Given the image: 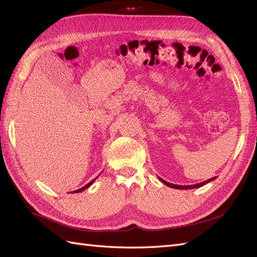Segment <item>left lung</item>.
<instances>
[{
	"instance_id": "8db88e82",
	"label": "left lung",
	"mask_w": 257,
	"mask_h": 257,
	"mask_svg": "<svg viewBox=\"0 0 257 257\" xmlns=\"http://www.w3.org/2000/svg\"><path fill=\"white\" fill-rule=\"evenodd\" d=\"M159 179H160V180H161L163 183H164L165 185L169 186V188L177 189V190H190V189L200 188V186H203V185L209 183L210 181L214 180L215 177H213V178H211V179H208V180H206V181H204V182H200V183H197V184H193V185H177V184H173V183H169V182H167V181H165V180H163V179H161V178H159Z\"/></svg>"
}]
</instances>
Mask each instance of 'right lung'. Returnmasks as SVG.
Here are the masks:
<instances>
[{
	"label": "right lung",
	"mask_w": 257,
	"mask_h": 257,
	"mask_svg": "<svg viewBox=\"0 0 257 257\" xmlns=\"http://www.w3.org/2000/svg\"><path fill=\"white\" fill-rule=\"evenodd\" d=\"M97 178V177H96ZM95 178V179H96ZM95 179H93V180L92 181H90L88 184H85L84 186H82V188L81 189H79V190H76V191H74V192H72V193H79V192H82V191H84L85 189H88L89 188V186H91L92 184H93V182H94L95 181Z\"/></svg>",
	"instance_id": "obj_1"
}]
</instances>
